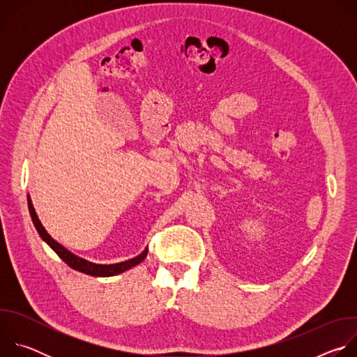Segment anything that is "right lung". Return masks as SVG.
<instances>
[{
	"label": "right lung",
	"instance_id": "obj_1",
	"mask_svg": "<svg viewBox=\"0 0 357 357\" xmlns=\"http://www.w3.org/2000/svg\"><path fill=\"white\" fill-rule=\"evenodd\" d=\"M28 209H29L32 223H33L36 231L39 233L40 238L50 248H52L70 268H73L76 271H80L83 274H87V275H91V277H113V275L121 274V273L138 266L141 261H144V259L146 257V254H148V248H145L141 254H138L137 257L130 259L127 261L116 263V264H96V263L87 261V260L76 256V254H73L72 251H69L66 247H63L61 243H58L52 236H50L46 231V229L42 226V223H40V220H39V218H38V215L33 209V205H32V200H31L29 195H28Z\"/></svg>",
	"mask_w": 357,
	"mask_h": 357
}]
</instances>
